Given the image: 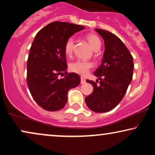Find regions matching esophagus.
Here are the masks:
<instances>
[{
    "label": "esophagus",
    "instance_id": "obj_1",
    "mask_svg": "<svg viewBox=\"0 0 155 155\" xmlns=\"http://www.w3.org/2000/svg\"><path fill=\"white\" fill-rule=\"evenodd\" d=\"M85 83H86V78H84V77H81V84H84Z\"/></svg>",
    "mask_w": 155,
    "mask_h": 155
}]
</instances>
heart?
I'll return each instance as SVG.
<instances>
[{
	"label": "heart",
	"instance_id": "1",
	"mask_svg": "<svg viewBox=\"0 0 155 155\" xmlns=\"http://www.w3.org/2000/svg\"><path fill=\"white\" fill-rule=\"evenodd\" d=\"M86 40L90 45V46L92 48L94 51H97L100 48L101 46V41L100 38L96 35L93 34H89L86 35ZM74 48V39L72 37L67 39L64 44V53L65 55L68 57H71L72 55ZM93 67V63L88 61H83V60H77L75 62H71L69 64V69L73 72L77 73L78 74L85 76L88 72L89 69Z\"/></svg>",
	"mask_w": 155,
	"mask_h": 155
}]
</instances>
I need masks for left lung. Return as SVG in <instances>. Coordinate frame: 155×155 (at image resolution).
<instances>
[{
  "label": "left lung",
  "mask_w": 155,
  "mask_h": 155,
  "mask_svg": "<svg viewBox=\"0 0 155 155\" xmlns=\"http://www.w3.org/2000/svg\"><path fill=\"white\" fill-rule=\"evenodd\" d=\"M95 31L104 42L101 64L94 72L100 85L86 81L93 86V91L85 102L91 110L102 113L112 110L121 102L131 82L134 64L131 54L120 38L105 30Z\"/></svg>",
  "instance_id": "8db88e82"
}]
</instances>
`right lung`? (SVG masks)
<instances>
[{"label":"right lung","mask_w":155,"mask_h":155,"mask_svg":"<svg viewBox=\"0 0 155 155\" xmlns=\"http://www.w3.org/2000/svg\"><path fill=\"white\" fill-rule=\"evenodd\" d=\"M84 28L74 24L54 21L35 36L27 60V85L35 101L45 110L62 109L68 100L69 90L80 84L77 74L66 71L64 48L67 39ZM63 73L65 77L59 80L58 76Z\"/></svg>","instance_id":"1"}]
</instances>
